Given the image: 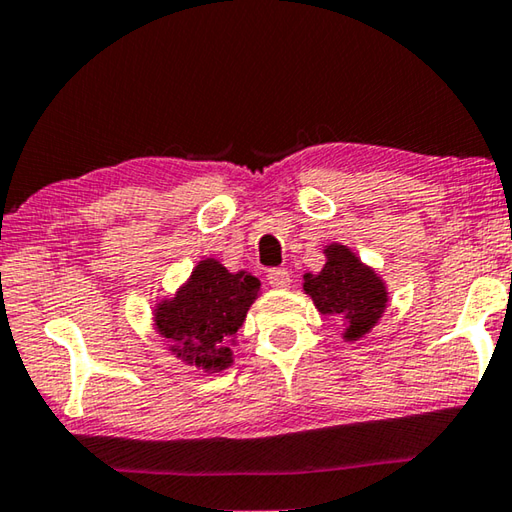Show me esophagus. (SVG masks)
Wrapping results in <instances>:
<instances>
[{
  "label": "esophagus",
  "instance_id": "obj_1",
  "mask_svg": "<svg viewBox=\"0 0 512 512\" xmlns=\"http://www.w3.org/2000/svg\"><path fill=\"white\" fill-rule=\"evenodd\" d=\"M266 280L273 288H286L291 284V275H288L286 268H271V271L266 273Z\"/></svg>",
  "mask_w": 512,
  "mask_h": 512
}]
</instances>
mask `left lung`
Here are the masks:
<instances>
[{
  "label": "left lung",
  "mask_w": 512,
  "mask_h": 512,
  "mask_svg": "<svg viewBox=\"0 0 512 512\" xmlns=\"http://www.w3.org/2000/svg\"><path fill=\"white\" fill-rule=\"evenodd\" d=\"M324 255L322 271L304 275V293L311 295L320 313L338 315L345 322L342 338L347 342L365 338L387 309V286L347 246L331 244Z\"/></svg>",
  "instance_id": "8db88e82"
}]
</instances>
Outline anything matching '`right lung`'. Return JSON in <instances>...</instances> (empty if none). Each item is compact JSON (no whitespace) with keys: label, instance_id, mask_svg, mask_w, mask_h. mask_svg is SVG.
Returning a JSON list of instances; mask_svg holds the SVG:
<instances>
[{"label":"right lung","instance_id":"right-lung-1","mask_svg":"<svg viewBox=\"0 0 512 512\" xmlns=\"http://www.w3.org/2000/svg\"><path fill=\"white\" fill-rule=\"evenodd\" d=\"M259 286L246 271L230 273L217 259H201L176 295L156 304L154 327L185 365L217 374L232 365L230 345Z\"/></svg>","mask_w":512,"mask_h":512}]
</instances>
